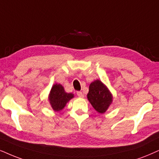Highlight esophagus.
I'll return each instance as SVG.
<instances>
[{
  "instance_id": "obj_1",
  "label": "esophagus",
  "mask_w": 159,
  "mask_h": 159,
  "mask_svg": "<svg viewBox=\"0 0 159 159\" xmlns=\"http://www.w3.org/2000/svg\"><path fill=\"white\" fill-rule=\"evenodd\" d=\"M77 95H78L79 98H84V94H83V92H81V91L77 92Z\"/></svg>"
}]
</instances>
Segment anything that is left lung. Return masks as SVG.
<instances>
[{
    "instance_id": "left-lung-1",
    "label": "left lung",
    "mask_w": 159,
    "mask_h": 159,
    "mask_svg": "<svg viewBox=\"0 0 159 159\" xmlns=\"http://www.w3.org/2000/svg\"><path fill=\"white\" fill-rule=\"evenodd\" d=\"M87 98L94 109L101 114L108 109L112 101L111 93L99 80H96L89 85Z\"/></svg>"
}]
</instances>
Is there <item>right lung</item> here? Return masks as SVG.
<instances>
[{
    "mask_svg": "<svg viewBox=\"0 0 159 159\" xmlns=\"http://www.w3.org/2000/svg\"><path fill=\"white\" fill-rule=\"evenodd\" d=\"M73 98V94L65 92L61 84H56L53 86L50 92L49 101L53 110L58 111L65 107L66 103Z\"/></svg>",
    "mask_w": 159,
    "mask_h": 159,
    "instance_id": "right-lung-1",
    "label": "right lung"
}]
</instances>
